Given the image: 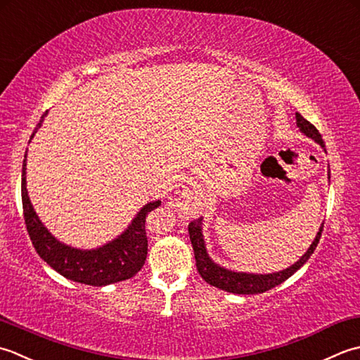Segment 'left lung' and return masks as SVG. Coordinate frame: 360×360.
Instances as JSON below:
<instances>
[{"label": "left lung", "instance_id": "obj_1", "mask_svg": "<svg viewBox=\"0 0 360 360\" xmlns=\"http://www.w3.org/2000/svg\"><path fill=\"white\" fill-rule=\"evenodd\" d=\"M297 118V127L300 129L303 135L307 138L314 139L315 143L320 144L323 150L325 149V143L321 139V135L319 134V130L315 129L309 121H306L302 115L295 113ZM328 179H331V172L328 171ZM203 217L197 219V221H193L188 226L189 231V239L191 244H193V250H194V258H195V266L197 270H199L200 276L208 284L214 285L217 289H222L231 293H239V295H253V293H262L266 290H270L275 285L284 283L288 278H290L293 274L297 272L300 267H303L306 261L311 258V255L314 253L315 247H317L321 231H323V224L319 229L317 236L312 240V244L307 248V252L300 258L297 262H293L290 267L280 270V272H274V274H248V272H236V270H230L226 267L219 266L217 262L212 261L208 255L207 245H205V239H203Z\"/></svg>", "mask_w": 360, "mask_h": 360}]
</instances>
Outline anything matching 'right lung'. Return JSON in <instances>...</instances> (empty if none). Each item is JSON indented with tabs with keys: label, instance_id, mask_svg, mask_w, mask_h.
Wrapping results in <instances>:
<instances>
[{
	"label": "right lung",
	"instance_id": "add662e5",
	"mask_svg": "<svg viewBox=\"0 0 360 360\" xmlns=\"http://www.w3.org/2000/svg\"><path fill=\"white\" fill-rule=\"evenodd\" d=\"M46 113L37 124L31 139L35 131L41 127ZM26 155L27 150L23 160V171H21V200H23L25 222L29 238H31L35 252L39 253L40 258L67 280L96 285V288L129 280L136 275L144 266L146 256H148L146 216L152 210L160 207L161 202L153 200L146 203L131 219L127 229L104 245L91 248V250L67 245L49 233L40 217L37 216L31 199H29L26 188Z\"/></svg>",
	"mask_w": 360,
	"mask_h": 360
}]
</instances>
